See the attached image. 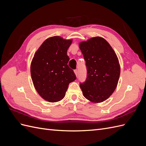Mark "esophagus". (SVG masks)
<instances>
[{
    "instance_id": "34e87169",
    "label": "esophagus",
    "mask_w": 146,
    "mask_h": 146,
    "mask_svg": "<svg viewBox=\"0 0 146 146\" xmlns=\"http://www.w3.org/2000/svg\"><path fill=\"white\" fill-rule=\"evenodd\" d=\"M74 73H75V74L76 75V76L77 77L78 76V70L77 69L74 70Z\"/></svg>"
}]
</instances>
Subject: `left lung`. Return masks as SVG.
<instances>
[{
	"label": "left lung",
	"mask_w": 146,
	"mask_h": 146,
	"mask_svg": "<svg viewBox=\"0 0 146 146\" xmlns=\"http://www.w3.org/2000/svg\"><path fill=\"white\" fill-rule=\"evenodd\" d=\"M86 61L87 77L80 86L84 97L95 103L107 100L115 90L120 76V66L110 44L94 37L79 44Z\"/></svg>",
	"instance_id": "left-lung-1"
}]
</instances>
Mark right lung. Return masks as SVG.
Masks as SVG:
<instances>
[{"mask_svg": "<svg viewBox=\"0 0 146 146\" xmlns=\"http://www.w3.org/2000/svg\"><path fill=\"white\" fill-rule=\"evenodd\" d=\"M72 40L60 36L47 39L35 53L30 72L34 86L44 100L56 102L63 99L70 82L76 79L68 64L67 51Z\"/></svg>", "mask_w": 146, "mask_h": 146, "instance_id": "1", "label": "right lung"}]
</instances>
